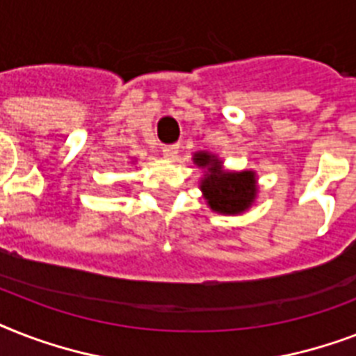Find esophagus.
Wrapping results in <instances>:
<instances>
[{
  "label": "esophagus",
  "instance_id": "34e87169",
  "mask_svg": "<svg viewBox=\"0 0 356 356\" xmlns=\"http://www.w3.org/2000/svg\"><path fill=\"white\" fill-rule=\"evenodd\" d=\"M177 153H179V144L164 145V147H162V155L166 156V159H175Z\"/></svg>",
  "mask_w": 356,
  "mask_h": 356
}]
</instances>
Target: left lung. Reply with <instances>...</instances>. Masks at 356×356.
Instances as JSON below:
<instances>
[{"instance_id":"obj_1","label":"left lung","mask_w":356,"mask_h":356,"mask_svg":"<svg viewBox=\"0 0 356 356\" xmlns=\"http://www.w3.org/2000/svg\"><path fill=\"white\" fill-rule=\"evenodd\" d=\"M194 164L207 170L200 188L209 207L220 214H242L257 197L254 172H227L222 161L207 151H197Z\"/></svg>"}]
</instances>
